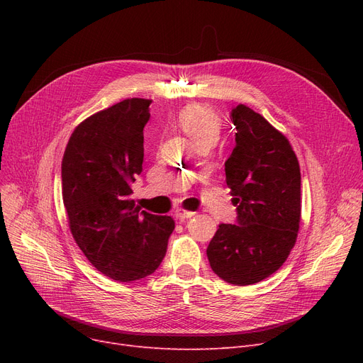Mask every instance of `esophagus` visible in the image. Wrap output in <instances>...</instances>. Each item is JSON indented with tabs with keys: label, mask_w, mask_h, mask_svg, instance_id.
I'll return each mask as SVG.
<instances>
[{
	"label": "esophagus",
	"mask_w": 363,
	"mask_h": 363,
	"mask_svg": "<svg viewBox=\"0 0 363 363\" xmlns=\"http://www.w3.org/2000/svg\"><path fill=\"white\" fill-rule=\"evenodd\" d=\"M175 216L179 220H184V219H189L191 216H194V213L193 212H188V211H184V208H178V211L175 212Z\"/></svg>",
	"instance_id": "esophagus-1"
}]
</instances>
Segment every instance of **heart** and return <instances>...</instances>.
<instances>
[{"label":"heart","mask_w":363,"mask_h":363,"mask_svg":"<svg viewBox=\"0 0 363 363\" xmlns=\"http://www.w3.org/2000/svg\"><path fill=\"white\" fill-rule=\"evenodd\" d=\"M178 125L196 145H212L220 133V121L218 114L204 106H188L182 108L178 114Z\"/></svg>","instance_id":"1"}]
</instances>
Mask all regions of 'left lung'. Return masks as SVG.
I'll use <instances>...</instances> for the list:
<instances>
[{
    "mask_svg": "<svg viewBox=\"0 0 363 363\" xmlns=\"http://www.w3.org/2000/svg\"><path fill=\"white\" fill-rule=\"evenodd\" d=\"M235 147L225 162L237 223H220L207 247L213 272L252 285L277 272L296 244L300 223V167L279 130L244 104L231 111Z\"/></svg>",
    "mask_w": 363,
    "mask_h": 363,
    "instance_id": "1",
    "label": "left lung"
}]
</instances>
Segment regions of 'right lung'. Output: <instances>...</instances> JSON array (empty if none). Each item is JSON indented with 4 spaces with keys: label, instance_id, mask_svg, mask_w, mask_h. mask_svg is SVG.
<instances>
[{
    "label": "right lung",
    "instance_id": "right-lung-1",
    "mask_svg": "<svg viewBox=\"0 0 363 363\" xmlns=\"http://www.w3.org/2000/svg\"><path fill=\"white\" fill-rule=\"evenodd\" d=\"M150 100L128 99L76 126L62 162L63 203L72 235L106 277L137 281L155 272L175 230L170 216L130 200L143 172Z\"/></svg>",
    "mask_w": 363,
    "mask_h": 363
}]
</instances>
